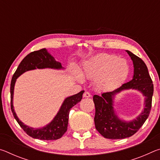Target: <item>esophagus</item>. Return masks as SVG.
I'll return each mask as SVG.
<instances>
[{
	"label": "esophagus",
	"mask_w": 160,
	"mask_h": 160,
	"mask_svg": "<svg viewBox=\"0 0 160 160\" xmlns=\"http://www.w3.org/2000/svg\"><path fill=\"white\" fill-rule=\"evenodd\" d=\"M83 97H86V98H89V97H91V94H90V92H85L83 94Z\"/></svg>",
	"instance_id": "obj_1"
}]
</instances>
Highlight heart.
I'll list each match as a JSON object with an SVG mask.
<instances>
[{"label":"heart","mask_w":160,"mask_h":160,"mask_svg":"<svg viewBox=\"0 0 160 160\" xmlns=\"http://www.w3.org/2000/svg\"><path fill=\"white\" fill-rule=\"evenodd\" d=\"M72 72L78 80H82L79 70L73 68ZM130 66L125 58L114 54L99 53L86 61L82 65V75L94 79L95 88L100 91H110L117 88L126 80Z\"/></svg>","instance_id":"1"}]
</instances>
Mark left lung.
<instances>
[{"mask_svg": "<svg viewBox=\"0 0 160 160\" xmlns=\"http://www.w3.org/2000/svg\"><path fill=\"white\" fill-rule=\"evenodd\" d=\"M126 51L133 63L132 79L112 92L103 93L101 96L97 94L93 96L95 106L94 118L95 128L103 137L108 139H123L132 136L145 122L151 110L154 88L147 66L138 56L128 50ZM127 89L138 90L145 97V107L142 112L129 122L119 118L113 107L115 94Z\"/></svg>", "mask_w": 160, "mask_h": 160, "instance_id": "left-lung-1", "label": "left lung"}]
</instances>
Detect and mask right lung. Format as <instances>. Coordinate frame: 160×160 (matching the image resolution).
<instances>
[{
	"instance_id": "obj_1",
	"label": "right lung",
	"mask_w": 160,
	"mask_h": 160,
	"mask_svg": "<svg viewBox=\"0 0 160 160\" xmlns=\"http://www.w3.org/2000/svg\"><path fill=\"white\" fill-rule=\"evenodd\" d=\"M52 68L56 70H63L60 62L55 60L51 54L48 52L47 48H42L39 51H33L25 56L19 65L15 72L13 75L11 84H10V104L11 110L14 118L19 125L26 132V133L33 138L53 140L61 138L63 134L67 131L68 123L69 112L70 109L75 104L81 101L82 98L84 90L74 95L66 97L63 104L59 109V111L55 117L47 126L39 128H34L25 125L19 119L15 112L13 107V95H14V88L17 78L24 72L29 70L35 69Z\"/></svg>"
}]
</instances>
